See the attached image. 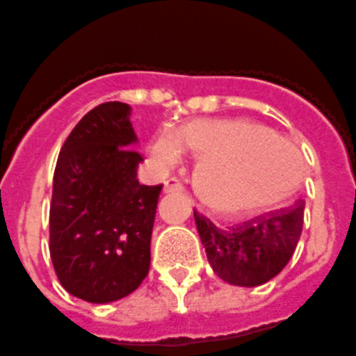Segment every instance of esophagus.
<instances>
[{
    "instance_id": "esophagus-1",
    "label": "esophagus",
    "mask_w": 356,
    "mask_h": 356,
    "mask_svg": "<svg viewBox=\"0 0 356 356\" xmlns=\"http://www.w3.org/2000/svg\"><path fill=\"white\" fill-rule=\"evenodd\" d=\"M182 189L184 188H182V184L177 179H168L165 186H163V193H181Z\"/></svg>"
}]
</instances>
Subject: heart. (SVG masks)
Returning <instances> with one entry per match:
<instances>
[{"label": "heart", "mask_w": 356, "mask_h": 356, "mask_svg": "<svg viewBox=\"0 0 356 356\" xmlns=\"http://www.w3.org/2000/svg\"><path fill=\"white\" fill-rule=\"evenodd\" d=\"M189 149L200 158L195 191L209 211L245 216L286 200L302 181L298 149L267 126L244 119H193L159 133L151 154L163 167H174Z\"/></svg>", "instance_id": "1"}]
</instances>
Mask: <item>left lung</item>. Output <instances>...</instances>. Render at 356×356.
Returning <instances> with one entry per match:
<instances>
[{"label":"left lung","mask_w":356,"mask_h":356,"mask_svg":"<svg viewBox=\"0 0 356 356\" xmlns=\"http://www.w3.org/2000/svg\"><path fill=\"white\" fill-rule=\"evenodd\" d=\"M304 200L293 207L219 230L195 212V225L209 265L225 283L253 288L267 283L286 267L304 225Z\"/></svg>","instance_id":"obj_1"}]
</instances>
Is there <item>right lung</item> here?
I'll use <instances>...</instances> for the list:
<instances>
[{
  "label": "right lung",
  "mask_w": 356,
  "mask_h": 356,
  "mask_svg": "<svg viewBox=\"0 0 356 356\" xmlns=\"http://www.w3.org/2000/svg\"><path fill=\"white\" fill-rule=\"evenodd\" d=\"M131 107L108 102L89 111L59 152L52 182L51 258L73 297L108 304L137 290L151 265L161 186L137 179Z\"/></svg>",
  "instance_id": "add662e5"
}]
</instances>
